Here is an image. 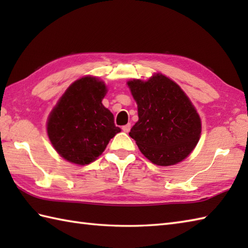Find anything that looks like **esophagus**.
Here are the masks:
<instances>
[{
  "label": "esophagus",
  "instance_id": "1",
  "mask_svg": "<svg viewBox=\"0 0 248 248\" xmlns=\"http://www.w3.org/2000/svg\"><path fill=\"white\" fill-rule=\"evenodd\" d=\"M130 130H131V124H125V125H124V127H123V131H124V132H125V133L130 132Z\"/></svg>",
  "mask_w": 248,
  "mask_h": 248
}]
</instances>
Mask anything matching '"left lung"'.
Returning <instances> with one entry per match:
<instances>
[{"label": "left lung", "mask_w": 248, "mask_h": 248, "mask_svg": "<svg viewBox=\"0 0 248 248\" xmlns=\"http://www.w3.org/2000/svg\"><path fill=\"white\" fill-rule=\"evenodd\" d=\"M138 104L139 121L129 135L155 165H175L191 154L202 121L191 100L170 78L156 73L148 81L128 82Z\"/></svg>", "instance_id": "1"}]
</instances>
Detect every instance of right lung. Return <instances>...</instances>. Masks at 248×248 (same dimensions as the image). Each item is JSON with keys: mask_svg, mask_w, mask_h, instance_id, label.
I'll return each mask as SVG.
<instances>
[{"mask_svg": "<svg viewBox=\"0 0 248 248\" xmlns=\"http://www.w3.org/2000/svg\"><path fill=\"white\" fill-rule=\"evenodd\" d=\"M107 92L102 81L84 77L67 88L52 109L46 131L54 149L65 160L89 164L121 131L114 124V115L102 104Z\"/></svg>", "mask_w": 248, "mask_h": 248, "instance_id": "add662e5", "label": "right lung"}]
</instances>
